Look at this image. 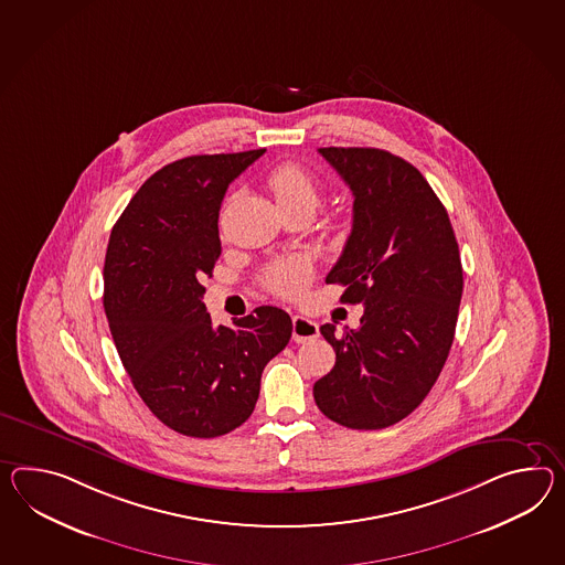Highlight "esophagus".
I'll use <instances>...</instances> for the list:
<instances>
[{
	"instance_id": "obj_1",
	"label": "esophagus",
	"mask_w": 565,
	"mask_h": 565,
	"mask_svg": "<svg viewBox=\"0 0 565 565\" xmlns=\"http://www.w3.org/2000/svg\"><path fill=\"white\" fill-rule=\"evenodd\" d=\"M318 337V324L306 317L291 318V339L296 343H308Z\"/></svg>"
}]
</instances>
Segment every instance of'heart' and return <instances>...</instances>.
<instances>
[{
  "label": "heart",
  "instance_id": "heart-1",
  "mask_svg": "<svg viewBox=\"0 0 565 565\" xmlns=\"http://www.w3.org/2000/svg\"><path fill=\"white\" fill-rule=\"evenodd\" d=\"M267 185L276 195L281 210L306 207L315 214L322 200V183L300 163H279L267 175ZM310 279V265L303 259H286L269 265L263 274V284L279 298H298Z\"/></svg>",
  "mask_w": 565,
  "mask_h": 565
}]
</instances>
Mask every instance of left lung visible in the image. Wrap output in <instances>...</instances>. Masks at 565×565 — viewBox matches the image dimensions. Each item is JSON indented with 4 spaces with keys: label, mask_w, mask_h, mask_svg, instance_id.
Listing matches in <instances>:
<instances>
[{
    "label": "left lung",
    "mask_w": 565,
    "mask_h": 565,
    "mask_svg": "<svg viewBox=\"0 0 565 565\" xmlns=\"http://www.w3.org/2000/svg\"><path fill=\"white\" fill-rule=\"evenodd\" d=\"M318 152L353 192V228L327 284L363 303L359 329L322 324L337 361L315 384L320 413L347 428L396 425L427 398L454 344L463 269L449 214L423 173L392 152Z\"/></svg>",
    "instance_id": "left-lung-1"
}]
</instances>
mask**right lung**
Listing matches in <instances>:
<instances>
[{"mask_svg": "<svg viewBox=\"0 0 565 565\" xmlns=\"http://www.w3.org/2000/svg\"><path fill=\"white\" fill-rule=\"evenodd\" d=\"M263 152L169 163L140 185L111 228L104 263L111 339L138 396L185 437L241 427L255 411L265 365L291 337V318L276 306L214 327L202 302V281L221 257L224 193Z\"/></svg>", "mask_w": 565, "mask_h": 565, "instance_id": "right-lung-1", "label": "right lung"}]
</instances>
